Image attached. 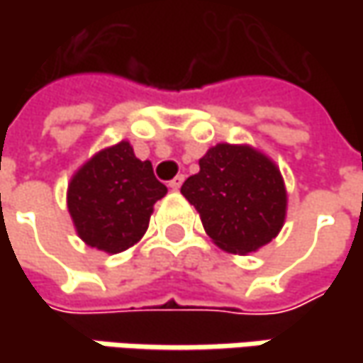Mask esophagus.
<instances>
[{
  "instance_id": "esophagus-1",
  "label": "esophagus",
  "mask_w": 363,
  "mask_h": 363,
  "mask_svg": "<svg viewBox=\"0 0 363 363\" xmlns=\"http://www.w3.org/2000/svg\"><path fill=\"white\" fill-rule=\"evenodd\" d=\"M184 179H186L184 175H175L174 179H172V182H169L167 186H169L172 189H179V188H182V184H184Z\"/></svg>"
}]
</instances>
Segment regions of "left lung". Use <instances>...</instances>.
Listing matches in <instances>:
<instances>
[{"label": "left lung", "mask_w": 363, "mask_h": 363, "mask_svg": "<svg viewBox=\"0 0 363 363\" xmlns=\"http://www.w3.org/2000/svg\"><path fill=\"white\" fill-rule=\"evenodd\" d=\"M182 194L200 212L208 236L228 252H255L285 222L281 172L250 147H212L200 160V172L184 182Z\"/></svg>", "instance_id": "obj_1"}]
</instances>
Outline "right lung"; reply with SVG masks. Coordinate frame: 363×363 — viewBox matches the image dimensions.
Returning a JSON list of instances; mask_svg holds the SVG:
<instances>
[{
  "instance_id": "obj_1",
  "label": "right lung",
  "mask_w": 363,
  "mask_h": 363,
  "mask_svg": "<svg viewBox=\"0 0 363 363\" xmlns=\"http://www.w3.org/2000/svg\"><path fill=\"white\" fill-rule=\"evenodd\" d=\"M165 194L151 161L137 160L121 141L78 169L68 186V212L84 242L117 255L145 234L153 203Z\"/></svg>"
}]
</instances>
